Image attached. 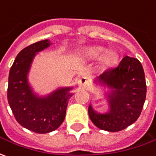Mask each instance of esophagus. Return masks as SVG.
Instances as JSON below:
<instances>
[{
  "mask_svg": "<svg viewBox=\"0 0 156 156\" xmlns=\"http://www.w3.org/2000/svg\"><path fill=\"white\" fill-rule=\"evenodd\" d=\"M89 81H90V79H89L88 77H86V76H83V77H82V78L78 80V85L79 86V87L85 88V87H87V86H88Z\"/></svg>",
  "mask_w": 156,
  "mask_h": 156,
  "instance_id": "obj_1",
  "label": "esophagus"
}]
</instances>
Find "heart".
<instances>
[{
  "label": "heart",
  "mask_w": 156,
  "mask_h": 156,
  "mask_svg": "<svg viewBox=\"0 0 156 156\" xmlns=\"http://www.w3.org/2000/svg\"><path fill=\"white\" fill-rule=\"evenodd\" d=\"M105 51V47L100 46H88L84 48L83 51V55L87 58H96L103 54ZM116 60V55L115 52L108 51L105 52L102 57V63L105 66H110Z\"/></svg>",
  "instance_id": "obj_1"
}]
</instances>
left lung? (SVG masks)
I'll list each match as a JSON object with an SVG mask.
<instances>
[{"mask_svg": "<svg viewBox=\"0 0 156 156\" xmlns=\"http://www.w3.org/2000/svg\"><path fill=\"white\" fill-rule=\"evenodd\" d=\"M94 83L110 89L103 93L109 105L105 113H99L89 105V116L96 126L106 131L117 132L136 121L147 92L144 71L137 58L124 57L117 67L95 78Z\"/></svg>", "mask_w": 156, "mask_h": 156, "instance_id": "obj_1", "label": "left lung"}]
</instances>
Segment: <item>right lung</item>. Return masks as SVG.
Segmentation results:
<instances>
[{
  "label": "right lung",
  "mask_w": 156,
  "mask_h": 156,
  "mask_svg": "<svg viewBox=\"0 0 156 156\" xmlns=\"http://www.w3.org/2000/svg\"><path fill=\"white\" fill-rule=\"evenodd\" d=\"M49 40L38 41L20 51L9 72L8 101L16 121L31 131L46 134L57 129L66 117L73 87H60L40 96L31 86L28 74L38 52L51 46Z\"/></svg>",
  "instance_id": "right-lung-1"
}]
</instances>
